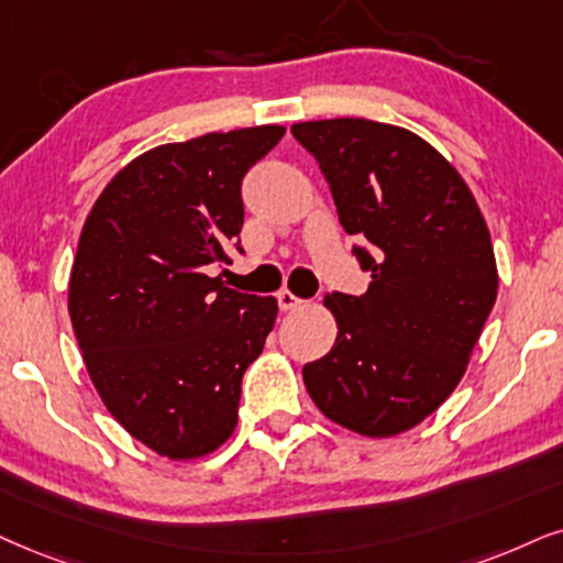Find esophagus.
<instances>
[{
    "instance_id": "obj_1",
    "label": "esophagus",
    "mask_w": 563,
    "mask_h": 563,
    "mask_svg": "<svg viewBox=\"0 0 563 563\" xmlns=\"http://www.w3.org/2000/svg\"><path fill=\"white\" fill-rule=\"evenodd\" d=\"M277 303H280L283 311H294V309H301L306 301L303 298H298L296 294H290V290H280V294H277Z\"/></svg>"
}]
</instances>
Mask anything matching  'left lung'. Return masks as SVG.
<instances>
[{
  "label": "left lung",
  "instance_id": "1",
  "mask_svg": "<svg viewBox=\"0 0 563 563\" xmlns=\"http://www.w3.org/2000/svg\"><path fill=\"white\" fill-rule=\"evenodd\" d=\"M290 132L319 161L343 229L372 244L353 249L366 294L324 296L338 338L303 384L343 429L397 437L454 393L494 309L488 225L457 168L410 130L345 117Z\"/></svg>",
  "mask_w": 563,
  "mask_h": 563
}]
</instances>
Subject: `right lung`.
Segmentation results:
<instances>
[{"mask_svg": "<svg viewBox=\"0 0 563 563\" xmlns=\"http://www.w3.org/2000/svg\"><path fill=\"white\" fill-rule=\"evenodd\" d=\"M286 126L168 142L106 184L69 275V319L92 387L168 460L216 452L239 421L241 379L277 317L273 296L205 275L244 225L241 179Z\"/></svg>", "mask_w": 563, "mask_h": 563, "instance_id": "1", "label": "right lung"}]
</instances>
